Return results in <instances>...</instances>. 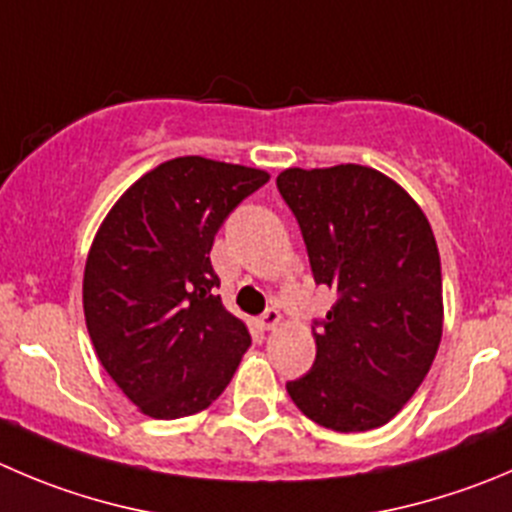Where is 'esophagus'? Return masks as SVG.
<instances>
[{"label": "esophagus", "mask_w": 512, "mask_h": 512, "mask_svg": "<svg viewBox=\"0 0 512 512\" xmlns=\"http://www.w3.org/2000/svg\"><path fill=\"white\" fill-rule=\"evenodd\" d=\"M279 321H281V314L276 306H269V309L259 316L261 329H266V332H269V329H276V326H279Z\"/></svg>", "instance_id": "1"}]
</instances>
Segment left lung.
Instances as JSON below:
<instances>
[{"mask_svg": "<svg viewBox=\"0 0 512 512\" xmlns=\"http://www.w3.org/2000/svg\"><path fill=\"white\" fill-rule=\"evenodd\" d=\"M316 284L337 301L316 319V359L286 382L294 405L337 432L382 427L417 392L442 337L440 251L425 213L374 168H289L276 178Z\"/></svg>", "mask_w": 512, "mask_h": 512, "instance_id": "obj_1", "label": "left lung"}]
</instances>
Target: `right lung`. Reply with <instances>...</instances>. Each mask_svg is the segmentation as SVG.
Returning <instances> with one entry per match:
<instances>
[{"instance_id":"right-lung-1","label":"right lung","mask_w":512,"mask_h":512,"mask_svg":"<svg viewBox=\"0 0 512 512\" xmlns=\"http://www.w3.org/2000/svg\"><path fill=\"white\" fill-rule=\"evenodd\" d=\"M269 183L246 165L186 155L145 173L107 213L82 281L100 364L155 420L206 410L251 344L211 266L218 228Z\"/></svg>"}]
</instances>
